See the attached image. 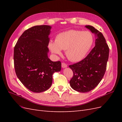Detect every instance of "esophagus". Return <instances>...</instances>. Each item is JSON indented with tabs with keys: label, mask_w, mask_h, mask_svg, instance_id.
<instances>
[{
	"label": "esophagus",
	"mask_w": 122,
	"mask_h": 122,
	"mask_svg": "<svg viewBox=\"0 0 122 122\" xmlns=\"http://www.w3.org/2000/svg\"><path fill=\"white\" fill-rule=\"evenodd\" d=\"M61 67H62V68H67V65L65 64V62H62V63H61Z\"/></svg>",
	"instance_id": "obj_1"
}]
</instances>
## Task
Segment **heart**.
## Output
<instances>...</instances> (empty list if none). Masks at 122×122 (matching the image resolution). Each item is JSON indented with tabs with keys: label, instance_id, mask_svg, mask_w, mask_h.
Returning a JSON list of instances; mask_svg holds the SVG:
<instances>
[{
	"label": "heart",
	"instance_id": "b5f03b06",
	"mask_svg": "<svg viewBox=\"0 0 122 122\" xmlns=\"http://www.w3.org/2000/svg\"><path fill=\"white\" fill-rule=\"evenodd\" d=\"M94 38L89 31L70 30L58 34L55 43L51 42L49 48L55 54L61 55V49L66 50V56L74 62L81 61L93 45Z\"/></svg>",
	"mask_w": 122,
	"mask_h": 122
}]
</instances>
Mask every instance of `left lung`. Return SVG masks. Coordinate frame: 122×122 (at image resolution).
I'll use <instances>...</instances> for the list:
<instances>
[{
    "instance_id": "obj_1",
    "label": "left lung",
    "mask_w": 122,
    "mask_h": 122,
    "mask_svg": "<svg viewBox=\"0 0 122 122\" xmlns=\"http://www.w3.org/2000/svg\"><path fill=\"white\" fill-rule=\"evenodd\" d=\"M86 27L97 36L95 46L83 60L69 65L73 72L70 86L76 91L86 93L96 87L105 73L109 49L101 32L91 25Z\"/></svg>"
}]
</instances>
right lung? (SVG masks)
Instances as JSON below:
<instances>
[{
    "mask_svg": "<svg viewBox=\"0 0 122 122\" xmlns=\"http://www.w3.org/2000/svg\"><path fill=\"white\" fill-rule=\"evenodd\" d=\"M51 28L48 25H37L28 28L14 47L16 75L27 89L35 93L49 88L53 73L61 70L60 61H52L48 57Z\"/></svg>",
    "mask_w": 122,
    "mask_h": 122,
    "instance_id": "obj_1",
    "label": "right lung"
}]
</instances>
